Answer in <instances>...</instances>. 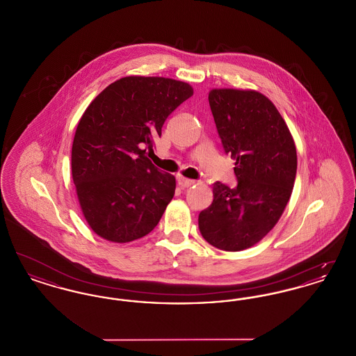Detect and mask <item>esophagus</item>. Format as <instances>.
I'll return each mask as SVG.
<instances>
[{"instance_id": "esophagus-1", "label": "esophagus", "mask_w": 356, "mask_h": 356, "mask_svg": "<svg viewBox=\"0 0 356 356\" xmlns=\"http://www.w3.org/2000/svg\"><path fill=\"white\" fill-rule=\"evenodd\" d=\"M177 183H179V186H181V188H188V186L195 184L193 180H189V179H186V177H179Z\"/></svg>"}]
</instances>
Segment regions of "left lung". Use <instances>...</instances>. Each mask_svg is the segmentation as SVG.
I'll list each match as a JSON object with an SVG mask.
<instances>
[{
	"instance_id": "1",
	"label": "left lung",
	"mask_w": 356,
	"mask_h": 356,
	"mask_svg": "<svg viewBox=\"0 0 356 356\" xmlns=\"http://www.w3.org/2000/svg\"><path fill=\"white\" fill-rule=\"evenodd\" d=\"M209 106L225 154L235 160V188L216 181L199 228L213 247H252L280 219L295 183L293 138L276 106L256 90L212 89Z\"/></svg>"
}]
</instances>
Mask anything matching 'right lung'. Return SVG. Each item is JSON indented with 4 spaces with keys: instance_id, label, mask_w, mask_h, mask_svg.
<instances>
[{
    "instance_id": "1",
    "label": "right lung",
    "mask_w": 356,
    "mask_h": 356,
    "mask_svg": "<svg viewBox=\"0 0 356 356\" xmlns=\"http://www.w3.org/2000/svg\"><path fill=\"white\" fill-rule=\"evenodd\" d=\"M192 95L183 81L129 76L86 108L73 140L72 176L85 220L99 236L128 243L159 224L176 180L145 153L153 152L167 118Z\"/></svg>"
}]
</instances>
